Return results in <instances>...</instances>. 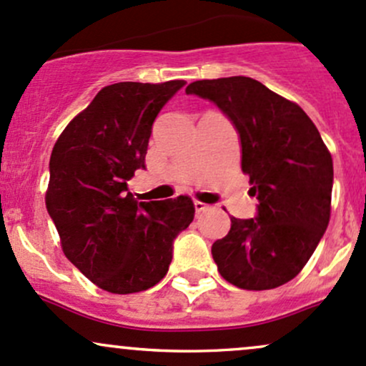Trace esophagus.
Listing matches in <instances>:
<instances>
[{
  "mask_svg": "<svg viewBox=\"0 0 366 366\" xmlns=\"http://www.w3.org/2000/svg\"><path fill=\"white\" fill-rule=\"evenodd\" d=\"M194 210H196V214H202V212L208 210V204L202 203V202H194Z\"/></svg>",
  "mask_w": 366,
  "mask_h": 366,
  "instance_id": "obj_1",
  "label": "esophagus"
}]
</instances>
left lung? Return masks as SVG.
<instances>
[{
    "label": "left lung",
    "mask_w": 366,
    "mask_h": 366,
    "mask_svg": "<svg viewBox=\"0 0 366 366\" xmlns=\"http://www.w3.org/2000/svg\"><path fill=\"white\" fill-rule=\"evenodd\" d=\"M187 95L214 102L242 146V170L257 196L254 219H231L212 244L220 276L244 290L294 280L330 220L333 163L315 123L299 106L247 76L202 79Z\"/></svg>",
    "instance_id": "obj_1"
}]
</instances>
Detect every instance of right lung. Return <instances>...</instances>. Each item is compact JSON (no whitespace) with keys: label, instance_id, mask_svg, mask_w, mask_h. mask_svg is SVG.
I'll list each match as a JSON object with an SVG mask.
<instances>
[{"label":"right lung","instance_id":"right-lung-1","mask_svg":"<svg viewBox=\"0 0 366 366\" xmlns=\"http://www.w3.org/2000/svg\"><path fill=\"white\" fill-rule=\"evenodd\" d=\"M186 81L104 86L60 134L50 156L46 210L62 250L111 294H135L164 278L174 239L194 219L187 196L137 202L127 182L146 168L152 123Z\"/></svg>","mask_w":366,"mask_h":366}]
</instances>
